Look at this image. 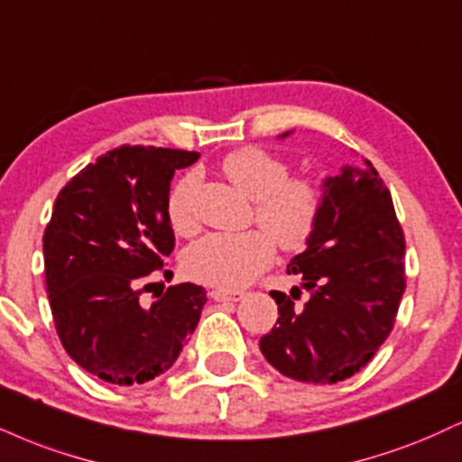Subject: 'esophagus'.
I'll return each mask as SVG.
<instances>
[{
	"label": "esophagus",
	"instance_id": "1",
	"mask_svg": "<svg viewBox=\"0 0 462 462\" xmlns=\"http://www.w3.org/2000/svg\"><path fill=\"white\" fill-rule=\"evenodd\" d=\"M210 297H213L215 301H219V303H227V301L236 303V301H241L243 297H245V292H241V291H226V288H217V291L210 292Z\"/></svg>",
	"mask_w": 462,
	"mask_h": 462
}]
</instances>
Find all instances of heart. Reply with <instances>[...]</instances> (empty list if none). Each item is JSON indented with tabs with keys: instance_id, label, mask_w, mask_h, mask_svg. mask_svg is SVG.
<instances>
[{
	"instance_id": "b5f03b06",
	"label": "heart",
	"mask_w": 462,
	"mask_h": 462,
	"mask_svg": "<svg viewBox=\"0 0 462 462\" xmlns=\"http://www.w3.org/2000/svg\"><path fill=\"white\" fill-rule=\"evenodd\" d=\"M221 170L254 198L255 219L266 230L207 235L187 249L182 266L202 284L241 288L273 263V238L284 249H299L312 238L320 221L322 196L312 180L291 178V165L263 148L232 150L221 161ZM196 187L198 174L189 171L170 191L168 219L178 235H191L198 227L191 208Z\"/></svg>"
}]
</instances>
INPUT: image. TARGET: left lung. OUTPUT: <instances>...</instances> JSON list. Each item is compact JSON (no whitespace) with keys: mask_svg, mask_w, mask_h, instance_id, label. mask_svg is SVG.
Listing matches in <instances>:
<instances>
[{"mask_svg":"<svg viewBox=\"0 0 462 462\" xmlns=\"http://www.w3.org/2000/svg\"><path fill=\"white\" fill-rule=\"evenodd\" d=\"M402 258L404 235L392 193L370 161L325 178L319 226L305 252L288 264L310 297L297 305V286L292 299L271 292L280 316L260 337L264 359L288 379L320 385L359 372L396 320L407 286Z\"/></svg>","mask_w":462,"mask_h":462,"instance_id":"obj_1","label":"left lung"}]
</instances>
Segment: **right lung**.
<instances>
[{"mask_svg":"<svg viewBox=\"0 0 462 462\" xmlns=\"http://www.w3.org/2000/svg\"><path fill=\"white\" fill-rule=\"evenodd\" d=\"M198 157L120 146L55 198L42 236L55 329L77 365L114 385L152 381L171 368L207 303L196 284L170 286L152 303L142 299L174 249L170 182Z\"/></svg>","mask_w":462,"mask_h":462,"instance_id":"add662e5","label":"right lung"}]
</instances>
